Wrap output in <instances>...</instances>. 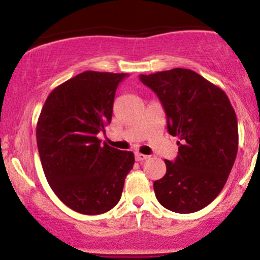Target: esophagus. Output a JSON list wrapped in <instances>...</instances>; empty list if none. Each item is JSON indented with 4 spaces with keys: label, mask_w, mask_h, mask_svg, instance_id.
<instances>
[{
    "label": "esophagus",
    "mask_w": 260,
    "mask_h": 260,
    "mask_svg": "<svg viewBox=\"0 0 260 260\" xmlns=\"http://www.w3.org/2000/svg\"><path fill=\"white\" fill-rule=\"evenodd\" d=\"M135 157H136V160H137V161H143V160H146V158H148V156L143 155V153H140V152H136Z\"/></svg>",
    "instance_id": "34e87169"
}]
</instances>
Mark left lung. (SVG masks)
Listing matches in <instances>:
<instances>
[{
  "instance_id": "obj_1",
  "label": "left lung",
  "mask_w": 260,
  "mask_h": 260,
  "mask_svg": "<svg viewBox=\"0 0 260 260\" xmlns=\"http://www.w3.org/2000/svg\"><path fill=\"white\" fill-rule=\"evenodd\" d=\"M162 104L178 156L153 183L161 206L176 213L202 210L225 186L238 153V119L223 90L186 69L141 75Z\"/></svg>"
}]
</instances>
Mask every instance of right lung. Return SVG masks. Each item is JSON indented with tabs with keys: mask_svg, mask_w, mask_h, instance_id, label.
Masks as SVG:
<instances>
[{
	"mask_svg": "<svg viewBox=\"0 0 260 260\" xmlns=\"http://www.w3.org/2000/svg\"><path fill=\"white\" fill-rule=\"evenodd\" d=\"M127 76L82 72L50 92L38 119L45 178L55 196L82 215L112 210L135 164L133 152L102 146L96 137L112 122L115 91Z\"/></svg>",
	"mask_w": 260,
	"mask_h": 260,
	"instance_id": "add662e5",
	"label": "right lung"
}]
</instances>
